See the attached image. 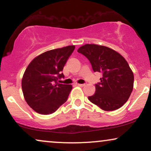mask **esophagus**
<instances>
[{"label":"esophagus","instance_id":"obj_1","mask_svg":"<svg viewBox=\"0 0 151 151\" xmlns=\"http://www.w3.org/2000/svg\"><path fill=\"white\" fill-rule=\"evenodd\" d=\"M77 85L79 86H84V84H77Z\"/></svg>","mask_w":151,"mask_h":151}]
</instances>
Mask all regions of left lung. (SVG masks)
Instances as JSON below:
<instances>
[{
	"instance_id": "1",
	"label": "left lung",
	"mask_w": 151,
	"mask_h": 151,
	"mask_svg": "<svg viewBox=\"0 0 151 151\" xmlns=\"http://www.w3.org/2000/svg\"><path fill=\"white\" fill-rule=\"evenodd\" d=\"M77 52L89 60L93 72L103 75L89 101L107 111L121 108L130 97L134 81L126 60L114 50L97 45L86 44Z\"/></svg>"
}]
</instances>
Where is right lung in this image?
<instances>
[{
	"label": "right lung",
	"mask_w": 151,
	"mask_h": 151,
	"mask_svg": "<svg viewBox=\"0 0 151 151\" xmlns=\"http://www.w3.org/2000/svg\"><path fill=\"white\" fill-rule=\"evenodd\" d=\"M74 48L71 45L45 52L27 66L22 79V93L38 114H52L67 101L72 86L58 81L65 77L62 72Z\"/></svg>",
	"instance_id": "obj_1"
}]
</instances>
